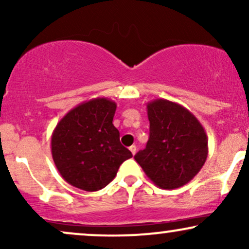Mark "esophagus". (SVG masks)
I'll return each instance as SVG.
<instances>
[{
  "instance_id": "obj_1",
  "label": "esophagus",
  "mask_w": 249,
  "mask_h": 249,
  "mask_svg": "<svg viewBox=\"0 0 249 249\" xmlns=\"http://www.w3.org/2000/svg\"><path fill=\"white\" fill-rule=\"evenodd\" d=\"M128 148H130L131 153H132L133 156H134V154H136V152H137V146H136V145H131V146L128 147Z\"/></svg>"
}]
</instances>
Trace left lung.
<instances>
[{
	"label": "left lung",
	"instance_id": "left-lung-1",
	"mask_svg": "<svg viewBox=\"0 0 249 249\" xmlns=\"http://www.w3.org/2000/svg\"><path fill=\"white\" fill-rule=\"evenodd\" d=\"M150 138L134 156L154 185L174 190L190 182L208 154L205 128L192 112L167 99L147 103Z\"/></svg>",
	"mask_w": 249,
	"mask_h": 249
}]
</instances>
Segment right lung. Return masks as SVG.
I'll list each match as a JSON object with an SVG mask.
<instances>
[{
	"instance_id": "1",
	"label": "right lung",
	"mask_w": 249,
	"mask_h": 249,
	"mask_svg": "<svg viewBox=\"0 0 249 249\" xmlns=\"http://www.w3.org/2000/svg\"><path fill=\"white\" fill-rule=\"evenodd\" d=\"M117 104L98 97L70 110L51 136V153L62 178L79 190L93 192L112 181L132 153L119 141L112 124Z\"/></svg>"
}]
</instances>
